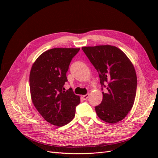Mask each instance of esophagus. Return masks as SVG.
Masks as SVG:
<instances>
[{
	"label": "esophagus",
	"instance_id": "obj_1",
	"mask_svg": "<svg viewBox=\"0 0 158 158\" xmlns=\"http://www.w3.org/2000/svg\"><path fill=\"white\" fill-rule=\"evenodd\" d=\"M89 94H87L85 95H82V98L84 100H87V99L89 98Z\"/></svg>",
	"mask_w": 158,
	"mask_h": 158
}]
</instances>
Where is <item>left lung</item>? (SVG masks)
<instances>
[{
  "mask_svg": "<svg viewBox=\"0 0 158 158\" xmlns=\"http://www.w3.org/2000/svg\"><path fill=\"white\" fill-rule=\"evenodd\" d=\"M82 49L97 70L102 87L103 100L95 107L98 116L111 124L123 120L136 97L137 78L131 61L114 46L83 47Z\"/></svg>",
  "mask_w": 158,
  "mask_h": 158,
  "instance_id": "8db88e82",
  "label": "left lung"
}]
</instances>
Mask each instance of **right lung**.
<instances>
[{"label": "right lung", "mask_w": 158, "mask_h": 158, "mask_svg": "<svg viewBox=\"0 0 158 158\" xmlns=\"http://www.w3.org/2000/svg\"><path fill=\"white\" fill-rule=\"evenodd\" d=\"M80 49L54 48L47 50L33 64L30 74V88L33 104L45 121L62 127L75 116L80 103L78 95L72 88L66 91V72Z\"/></svg>", "instance_id": "right-lung-1"}]
</instances>
